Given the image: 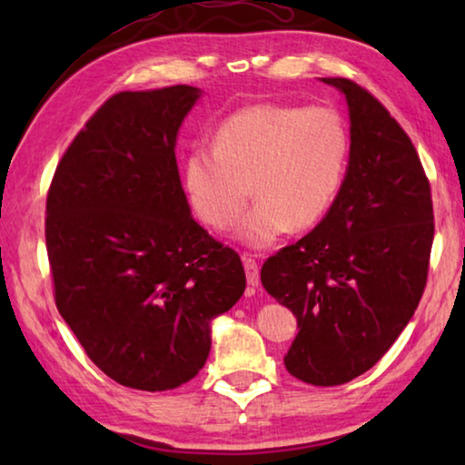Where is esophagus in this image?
<instances>
[{
	"label": "esophagus",
	"mask_w": 465,
	"mask_h": 465,
	"mask_svg": "<svg viewBox=\"0 0 465 465\" xmlns=\"http://www.w3.org/2000/svg\"><path fill=\"white\" fill-rule=\"evenodd\" d=\"M242 261H243V269H246L248 285H250V287H258V282H261V272H258V262H256L252 256H248V254H243Z\"/></svg>",
	"instance_id": "obj_1"
}]
</instances>
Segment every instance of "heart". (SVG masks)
<instances>
[{"label": "heart", "instance_id": "obj_1", "mask_svg": "<svg viewBox=\"0 0 465 465\" xmlns=\"http://www.w3.org/2000/svg\"><path fill=\"white\" fill-rule=\"evenodd\" d=\"M351 139L332 106L261 102L222 121L213 145H196L184 160L193 209L213 230H227L258 203L238 235L254 248L271 246L291 227L318 225L342 191Z\"/></svg>", "mask_w": 465, "mask_h": 465}]
</instances>
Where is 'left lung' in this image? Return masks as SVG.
Segmentation results:
<instances>
[{"mask_svg": "<svg viewBox=\"0 0 465 465\" xmlns=\"http://www.w3.org/2000/svg\"><path fill=\"white\" fill-rule=\"evenodd\" d=\"M322 80L349 104L342 191L308 235L262 264L261 281L297 318L287 371L312 385H341L371 369L414 316L435 215L420 157L388 108L346 77Z\"/></svg>", "mask_w": 465, "mask_h": 465, "instance_id": "8db88e82", "label": "left lung"}]
</instances>
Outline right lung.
Segmentation results:
<instances>
[{
  "instance_id": "obj_1",
  "label": "right lung",
  "mask_w": 465,
  "mask_h": 465,
  "mask_svg": "<svg viewBox=\"0 0 465 465\" xmlns=\"http://www.w3.org/2000/svg\"><path fill=\"white\" fill-rule=\"evenodd\" d=\"M193 85L119 92L63 153L46 194L54 303L94 365L143 391L191 381L211 320L246 289L238 252L191 217L176 135Z\"/></svg>"
}]
</instances>
